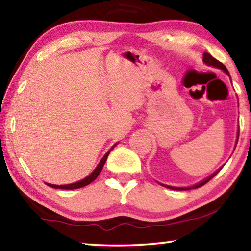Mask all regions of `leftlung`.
<instances>
[{
  "label": "left lung",
  "mask_w": 251,
  "mask_h": 251,
  "mask_svg": "<svg viewBox=\"0 0 251 251\" xmlns=\"http://www.w3.org/2000/svg\"><path fill=\"white\" fill-rule=\"evenodd\" d=\"M203 62L205 63V64L206 65H208V66H213V67H216V69H220V70H222L224 73L226 74H227V75L230 76V74H229V71H227V69L226 66H224L221 62H219L218 59H215L214 57H213L212 55H209L208 53H204V55H203ZM238 138H239V130H238V135H237V142H235V147H237V143H238ZM222 169V167L220 168L219 170H216L214 174H212L211 176H208V177L206 178V179H204V180H201V181H200L198 182V184H196V185H194V186H190V187H174V186H168V185H162V184H160V185H162V186H164L166 187V188H169V189H175V190H188V189H195V188H198V187H201L203 185H205L206 184V182H208L209 180H211V179L214 177V176L219 173L220 170Z\"/></svg>",
  "instance_id": "obj_1"
}]
</instances>
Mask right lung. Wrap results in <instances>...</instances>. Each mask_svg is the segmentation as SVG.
Wrapping results in <instances>:
<instances>
[{
	"label": "right lung",
	"mask_w": 251,
	"mask_h": 251,
	"mask_svg": "<svg viewBox=\"0 0 251 251\" xmlns=\"http://www.w3.org/2000/svg\"><path fill=\"white\" fill-rule=\"evenodd\" d=\"M118 143H116L113 148H111L109 151H108L106 154L103 155V158L100 160V162H99V164L98 166L96 167V169L92 171L91 174H90L88 177H85L84 179H82V180H80V181H76V182H73V184H69V185H51V184H47L46 182V185L47 186H50V187H51V188H57V189H77V188H81V187H84V186H87V185H89V184H91V182L93 181V180H96V178L98 177L99 176V174L101 173V170H102V168H103V164H104V162H106V160H107V158H108V155H109V153H110V151L111 150H113L116 145H117Z\"/></svg>",
	"instance_id": "1"
}]
</instances>
